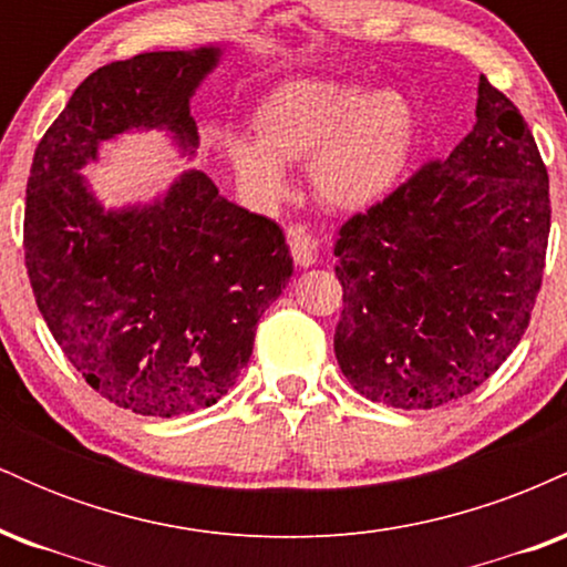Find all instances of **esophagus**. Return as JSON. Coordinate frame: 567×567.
Returning a JSON list of instances; mask_svg holds the SVG:
<instances>
[{
    "label": "esophagus",
    "instance_id": "34e87169",
    "mask_svg": "<svg viewBox=\"0 0 567 567\" xmlns=\"http://www.w3.org/2000/svg\"><path fill=\"white\" fill-rule=\"evenodd\" d=\"M288 245L292 252V261L298 266H311L317 261V252H320V243H317L311 234H306L303 226H290L288 229Z\"/></svg>",
    "mask_w": 567,
    "mask_h": 567
}]
</instances>
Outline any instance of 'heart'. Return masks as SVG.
I'll return each mask as SVG.
<instances>
[{
  "label": "heart",
  "instance_id": "heart-1",
  "mask_svg": "<svg viewBox=\"0 0 567 567\" xmlns=\"http://www.w3.org/2000/svg\"><path fill=\"white\" fill-rule=\"evenodd\" d=\"M256 141L231 135L239 186L264 205L288 197L285 167L306 165L309 186L333 210H365L394 192L413 159L419 112L396 87L357 80L277 84L252 112Z\"/></svg>",
  "mask_w": 567,
  "mask_h": 567
}]
</instances>
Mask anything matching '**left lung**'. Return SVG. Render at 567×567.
Segmentation results:
<instances>
[{"mask_svg": "<svg viewBox=\"0 0 567 567\" xmlns=\"http://www.w3.org/2000/svg\"><path fill=\"white\" fill-rule=\"evenodd\" d=\"M549 175L485 76L451 157L349 218L336 243V360L368 400L429 410L474 392L528 328L549 239Z\"/></svg>", "mask_w": 567, "mask_h": 567, "instance_id": "1", "label": "left lung"}]
</instances>
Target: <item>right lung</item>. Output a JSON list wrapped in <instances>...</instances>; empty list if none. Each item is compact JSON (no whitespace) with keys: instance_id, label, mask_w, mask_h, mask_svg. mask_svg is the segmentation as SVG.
Masks as SVG:
<instances>
[{"instance_id":"right-lung-1","label":"right lung","mask_w":567,"mask_h":567,"mask_svg":"<svg viewBox=\"0 0 567 567\" xmlns=\"http://www.w3.org/2000/svg\"><path fill=\"white\" fill-rule=\"evenodd\" d=\"M220 58L202 44L93 71L39 141L25 186V269L50 333L97 394L154 419L216 405L237 383L292 275L290 247L202 171L120 207L82 171L103 143L148 130L197 157L192 97Z\"/></svg>"}]
</instances>
